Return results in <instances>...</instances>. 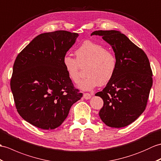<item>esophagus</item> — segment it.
<instances>
[{
    "label": "esophagus",
    "mask_w": 161,
    "mask_h": 161,
    "mask_svg": "<svg viewBox=\"0 0 161 161\" xmlns=\"http://www.w3.org/2000/svg\"><path fill=\"white\" fill-rule=\"evenodd\" d=\"M83 97H84V98L86 99H91V95L90 94V93H87V92L84 93Z\"/></svg>",
    "instance_id": "obj_1"
}]
</instances>
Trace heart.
<instances>
[{
  "label": "heart",
  "instance_id": "b5f03b06",
  "mask_svg": "<svg viewBox=\"0 0 161 161\" xmlns=\"http://www.w3.org/2000/svg\"><path fill=\"white\" fill-rule=\"evenodd\" d=\"M76 59L66 55L63 64L67 74L73 83L81 81L80 66L86 65L85 75L80 87L85 91H91L97 86L106 85L113 79L117 66L115 54L107 50L102 44L86 40L81 43L75 51Z\"/></svg>",
  "mask_w": 161,
  "mask_h": 161
}]
</instances>
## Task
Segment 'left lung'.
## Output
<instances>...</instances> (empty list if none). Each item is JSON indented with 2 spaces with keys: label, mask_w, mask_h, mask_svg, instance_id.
Listing matches in <instances>:
<instances>
[{
  "label": "left lung",
  "mask_w": 161,
  "mask_h": 161,
  "mask_svg": "<svg viewBox=\"0 0 161 161\" xmlns=\"http://www.w3.org/2000/svg\"><path fill=\"white\" fill-rule=\"evenodd\" d=\"M102 36L113 47L117 59L114 75L102 91L97 92L103 101L99 115L111 128L130 125L143 113L152 86L149 59L128 37L114 30H99L91 33Z\"/></svg>",
  "instance_id": "8db88e82"
}]
</instances>
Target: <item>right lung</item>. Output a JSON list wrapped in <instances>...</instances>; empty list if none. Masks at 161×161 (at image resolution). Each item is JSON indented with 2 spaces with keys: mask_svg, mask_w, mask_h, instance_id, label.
<instances>
[{
  "mask_svg": "<svg viewBox=\"0 0 161 161\" xmlns=\"http://www.w3.org/2000/svg\"><path fill=\"white\" fill-rule=\"evenodd\" d=\"M78 36L64 30L42 33L17 55L10 81L15 106L21 117L37 128L61 125L82 97L63 64Z\"/></svg>",
  "mask_w": 161,
  "mask_h": 161,
  "instance_id": "add662e5",
  "label": "right lung"
}]
</instances>
